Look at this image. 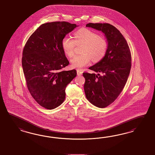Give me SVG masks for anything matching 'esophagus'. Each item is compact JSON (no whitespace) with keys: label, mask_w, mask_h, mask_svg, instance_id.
Segmentation results:
<instances>
[{"label":"esophagus","mask_w":155,"mask_h":155,"mask_svg":"<svg viewBox=\"0 0 155 155\" xmlns=\"http://www.w3.org/2000/svg\"><path fill=\"white\" fill-rule=\"evenodd\" d=\"M77 75H78V76L82 75V71H80L79 69L77 70Z\"/></svg>","instance_id":"34e87169"}]
</instances>
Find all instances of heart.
I'll list each match as a JSON object with an SVG mask.
<instances>
[{
  "instance_id": "b5f03b06",
  "label": "heart",
  "mask_w": 155,
  "mask_h": 155,
  "mask_svg": "<svg viewBox=\"0 0 155 155\" xmlns=\"http://www.w3.org/2000/svg\"><path fill=\"white\" fill-rule=\"evenodd\" d=\"M82 43V54L75 55L71 60V66L74 68H82L91 60L97 62L104 57L107 50V42L91 30L82 28L74 34V40L65 37L61 41L64 52L69 57L74 54L75 45Z\"/></svg>"
}]
</instances>
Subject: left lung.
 Returning <instances> with one entry per match:
<instances>
[{
  "label": "left lung",
  "mask_w": 155,
  "mask_h": 155,
  "mask_svg": "<svg viewBox=\"0 0 155 155\" xmlns=\"http://www.w3.org/2000/svg\"><path fill=\"white\" fill-rule=\"evenodd\" d=\"M86 26L101 31L108 43L104 57L89 68L97 74L83 73L87 99L94 105L103 108L112 104L125 87L131 66L130 48L124 37L113 25L89 23Z\"/></svg>",
  "instance_id": "8db88e82"
}]
</instances>
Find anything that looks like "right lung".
I'll use <instances>...</instances> for the list:
<instances>
[{
  "mask_svg": "<svg viewBox=\"0 0 155 155\" xmlns=\"http://www.w3.org/2000/svg\"><path fill=\"white\" fill-rule=\"evenodd\" d=\"M77 26L65 21L43 24L24 48L22 66L27 87L34 100L46 109H54L63 103L66 87L77 75L75 69L61 70L69 64L61 41Z\"/></svg>",
  "mask_w": 155,
  "mask_h": 155,
  "instance_id": "1",
  "label": "right lung"
}]
</instances>
